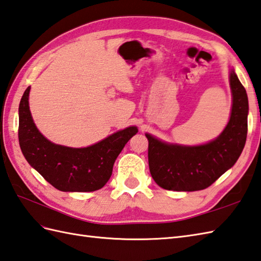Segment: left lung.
<instances>
[{
  "mask_svg": "<svg viewBox=\"0 0 261 261\" xmlns=\"http://www.w3.org/2000/svg\"><path fill=\"white\" fill-rule=\"evenodd\" d=\"M232 111L217 140L201 146L166 144L146 134L150 175L161 188L171 191H199L209 188L233 166L245 147L248 132V97L232 70Z\"/></svg>",
  "mask_w": 261,
  "mask_h": 261,
  "instance_id": "left-lung-1",
  "label": "left lung"
}]
</instances>
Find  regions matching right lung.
Listing matches in <instances>:
<instances>
[{"instance_id":"add662e5","label":"right lung","mask_w":261,"mask_h":261,"mask_svg":"<svg viewBox=\"0 0 261 261\" xmlns=\"http://www.w3.org/2000/svg\"><path fill=\"white\" fill-rule=\"evenodd\" d=\"M29 92L25 89L19 106V142L28 163L45 181L63 192H92L101 189L113 173L116 159L125 144L137 133L135 126L115 133L85 148L57 145L41 135L34 125Z\"/></svg>"}]
</instances>
